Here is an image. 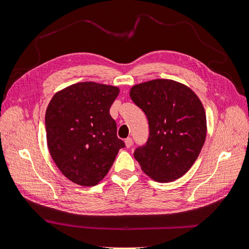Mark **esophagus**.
<instances>
[{"label":"esophagus","mask_w":249,"mask_h":249,"mask_svg":"<svg viewBox=\"0 0 249 249\" xmlns=\"http://www.w3.org/2000/svg\"><path fill=\"white\" fill-rule=\"evenodd\" d=\"M125 145H126V147H130L131 145H133V139L131 138L125 139Z\"/></svg>","instance_id":"obj_1"}]
</instances>
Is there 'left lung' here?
<instances>
[{"label": "left lung", "instance_id": "left-lung-1", "mask_svg": "<svg viewBox=\"0 0 249 249\" xmlns=\"http://www.w3.org/2000/svg\"><path fill=\"white\" fill-rule=\"evenodd\" d=\"M131 100L149 121L146 144L134 153L146 176L168 183L183 177L197 160L206 137V115L192 89L170 79L135 84Z\"/></svg>", "mask_w": 249, "mask_h": 249}]
</instances>
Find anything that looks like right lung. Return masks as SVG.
<instances>
[{
	"label": "right lung",
	"mask_w": 249,
	"mask_h": 249,
	"mask_svg": "<svg viewBox=\"0 0 249 249\" xmlns=\"http://www.w3.org/2000/svg\"><path fill=\"white\" fill-rule=\"evenodd\" d=\"M119 93L114 86L78 82L56 92L47 107L50 155L60 171L80 186L102 181L125 146L109 113Z\"/></svg>",
	"instance_id": "obj_1"
}]
</instances>
